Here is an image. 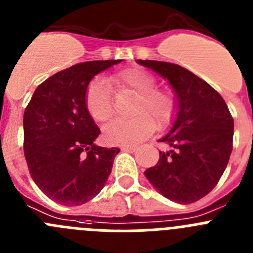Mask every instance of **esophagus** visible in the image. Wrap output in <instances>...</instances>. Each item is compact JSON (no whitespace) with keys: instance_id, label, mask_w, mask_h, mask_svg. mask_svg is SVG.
Masks as SVG:
<instances>
[{"instance_id":"obj_1","label":"esophagus","mask_w":253,"mask_h":253,"mask_svg":"<svg viewBox=\"0 0 253 253\" xmlns=\"http://www.w3.org/2000/svg\"><path fill=\"white\" fill-rule=\"evenodd\" d=\"M123 152H134L135 150V145H124L122 147Z\"/></svg>"}]
</instances>
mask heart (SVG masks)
<instances>
[{
    "mask_svg": "<svg viewBox=\"0 0 253 253\" xmlns=\"http://www.w3.org/2000/svg\"><path fill=\"white\" fill-rule=\"evenodd\" d=\"M109 83L117 92L135 95L129 119H117L104 126V138L115 145H133L153 133L154 126L167 128L174 119L178 99L174 91L158 86V80L149 71L129 68L113 74ZM85 108L90 118L104 123L113 114V96L108 81L96 78L85 90Z\"/></svg>",
    "mask_w": 253,
    "mask_h": 253,
    "instance_id": "1",
    "label": "heart"
}]
</instances>
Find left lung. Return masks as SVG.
<instances>
[{
  "instance_id": "1",
  "label": "left lung",
  "mask_w": 253,
  "mask_h": 253,
  "mask_svg": "<svg viewBox=\"0 0 253 253\" xmlns=\"http://www.w3.org/2000/svg\"><path fill=\"white\" fill-rule=\"evenodd\" d=\"M169 81L178 99L172 129L159 140L170 145L144 172L166 198L196 202L221 179L233 148V118L226 101L208 83L177 64L138 60Z\"/></svg>"
}]
</instances>
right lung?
Masks as SVG:
<instances>
[{
  "label": "right lung",
  "instance_id": "add662e5",
  "mask_svg": "<svg viewBox=\"0 0 253 253\" xmlns=\"http://www.w3.org/2000/svg\"><path fill=\"white\" fill-rule=\"evenodd\" d=\"M122 60L80 62L46 79L24 114V153L36 185L50 199L79 206L103 189L119 148L94 144L100 129L85 108L96 74Z\"/></svg>",
  "mask_w": 253,
  "mask_h": 253
}]
</instances>
